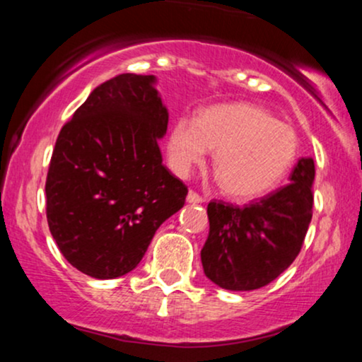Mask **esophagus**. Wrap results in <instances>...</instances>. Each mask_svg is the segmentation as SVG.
I'll list each match as a JSON object with an SVG mask.
<instances>
[{"mask_svg": "<svg viewBox=\"0 0 362 362\" xmlns=\"http://www.w3.org/2000/svg\"><path fill=\"white\" fill-rule=\"evenodd\" d=\"M187 202H190V204H201V202H204V197L199 195L197 192H194V190H190V192L187 194Z\"/></svg>", "mask_w": 362, "mask_h": 362, "instance_id": "1", "label": "esophagus"}]
</instances>
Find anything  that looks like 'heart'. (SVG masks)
<instances>
[{"instance_id":"heart-1","label":"heart","mask_w":362,"mask_h":362,"mask_svg":"<svg viewBox=\"0 0 362 362\" xmlns=\"http://www.w3.org/2000/svg\"><path fill=\"white\" fill-rule=\"evenodd\" d=\"M214 151V168L224 192L250 199L274 189L300 151L293 127L253 103L214 105L190 119H178L170 132L168 160L178 177Z\"/></svg>"}]
</instances>
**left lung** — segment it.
<instances>
[{
  "label": "left lung",
  "instance_id": "8db88e82",
  "mask_svg": "<svg viewBox=\"0 0 362 362\" xmlns=\"http://www.w3.org/2000/svg\"><path fill=\"white\" fill-rule=\"evenodd\" d=\"M289 184L238 207L207 204L209 236L201 250L207 279L230 291L267 286L300 253L313 209V158H301Z\"/></svg>",
  "mask_w": 362,
  "mask_h": 362
}]
</instances>
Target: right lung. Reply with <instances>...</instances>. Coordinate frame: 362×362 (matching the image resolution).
I'll return each mask as SVG.
<instances>
[{
  "mask_svg": "<svg viewBox=\"0 0 362 362\" xmlns=\"http://www.w3.org/2000/svg\"><path fill=\"white\" fill-rule=\"evenodd\" d=\"M153 74L102 83L73 114L54 146L47 223L64 259L95 279L136 269L158 228L189 190L161 161L168 110Z\"/></svg>",
  "mask_w": 362,
  "mask_h": 362,
  "instance_id": "add662e5",
  "label": "right lung"
}]
</instances>
